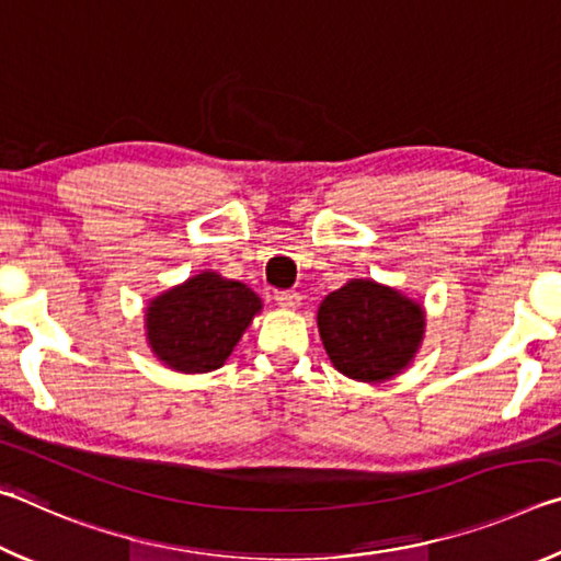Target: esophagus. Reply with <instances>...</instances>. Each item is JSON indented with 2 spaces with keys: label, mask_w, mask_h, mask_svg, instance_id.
I'll use <instances>...</instances> for the list:
<instances>
[{
  "label": "esophagus",
  "mask_w": 561,
  "mask_h": 561,
  "mask_svg": "<svg viewBox=\"0 0 561 561\" xmlns=\"http://www.w3.org/2000/svg\"><path fill=\"white\" fill-rule=\"evenodd\" d=\"M274 301H277L284 309H297L301 304V297H299V291H294V289H279V291H274Z\"/></svg>",
  "instance_id": "esophagus-1"
}]
</instances>
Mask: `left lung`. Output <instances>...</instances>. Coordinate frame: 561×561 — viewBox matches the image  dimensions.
<instances>
[{
  "label": "left lung",
  "mask_w": 561,
  "mask_h": 561,
  "mask_svg": "<svg viewBox=\"0 0 561 561\" xmlns=\"http://www.w3.org/2000/svg\"><path fill=\"white\" fill-rule=\"evenodd\" d=\"M317 319L329 358L358 381H383L405 368L425 327L417 304L368 279L331 291Z\"/></svg>",
  "instance_id": "8db88e82"
}]
</instances>
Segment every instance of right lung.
<instances>
[{
	"label": "right lung",
	"instance_id": "right-lung-1",
	"mask_svg": "<svg viewBox=\"0 0 561 561\" xmlns=\"http://www.w3.org/2000/svg\"><path fill=\"white\" fill-rule=\"evenodd\" d=\"M262 309L242 282L203 272L148 307V341L156 356L183 374L220 368Z\"/></svg>",
	"mask_w": 561,
	"mask_h": 561
}]
</instances>
